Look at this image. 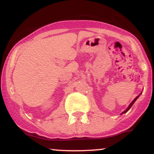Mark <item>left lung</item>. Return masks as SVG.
<instances>
[{"instance_id":"1","label":"left lung","mask_w":154,"mask_h":154,"mask_svg":"<svg viewBox=\"0 0 154 154\" xmlns=\"http://www.w3.org/2000/svg\"><path fill=\"white\" fill-rule=\"evenodd\" d=\"M138 97H139V95H137V97H136V98H135V99H134L133 100H132V103H130V106H128V109H126V110H125V111H123V112H122V114H123V113H126V112H127V111H128L129 110V109H130V108H131V106H132V105H133V103H135V100H137V98H138Z\"/></svg>"}]
</instances>
